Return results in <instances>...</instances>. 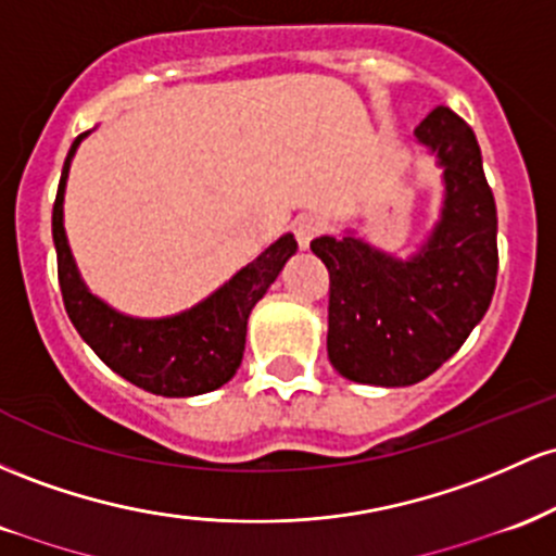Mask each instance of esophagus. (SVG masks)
I'll return each instance as SVG.
<instances>
[{
    "instance_id": "34e87169",
    "label": "esophagus",
    "mask_w": 556,
    "mask_h": 556,
    "mask_svg": "<svg viewBox=\"0 0 556 556\" xmlns=\"http://www.w3.org/2000/svg\"><path fill=\"white\" fill-rule=\"evenodd\" d=\"M317 233H320V220H317V217H312V215L296 217V220H294V236H296L299 247L307 249L309 241L315 239Z\"/></svg>"
}]
</instances>
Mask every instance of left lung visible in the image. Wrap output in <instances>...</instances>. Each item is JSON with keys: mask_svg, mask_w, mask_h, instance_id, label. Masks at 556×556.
Returning a JSON list of instances; mask_svg holds the SVG:
<instances>
[{"mask_svg": "<svg viewBox=\"0 0 556 556\" xmlns=\"http://www.w3.org/2000/svg\"><path fill=\"white\" fill-rule=\"evenodd\" d=\"M415 139L441 167L439 220L407 260L346 230L317 236L330 273L328 359L354 383L399 389L439 370L483 320L496 289V204L476 134L435 108Z\"/></svg>", "mask_w": 556, "mask_h": 556, "instance_id": "8db88e82", "label": "left lung"}]
</instances>
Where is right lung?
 Here are the masks:
<instances>
[{
  "instance_id": "right-lung-1",
  "label": "right lung",
  "mask_w": 556,
  "mask_h": 556,
  "mask_svg": "<svg viewBox=\"0 0 556 556\" xmlns=\"http://www.w3.org/2000/svg\"><path fill=\"white\" fill-rule=\"evenodd\" d=\"M80 134L62 165L52 210V239L67 317L97 357L139 389L157 396H199L220 389L239 370L247 346V323L254 304L296 254L294 233H283L260 257L233 273L220 289L194 307L167 317H134L110 307L80 278L65 233V186Z\"/></svg>"
}]
</instances>
